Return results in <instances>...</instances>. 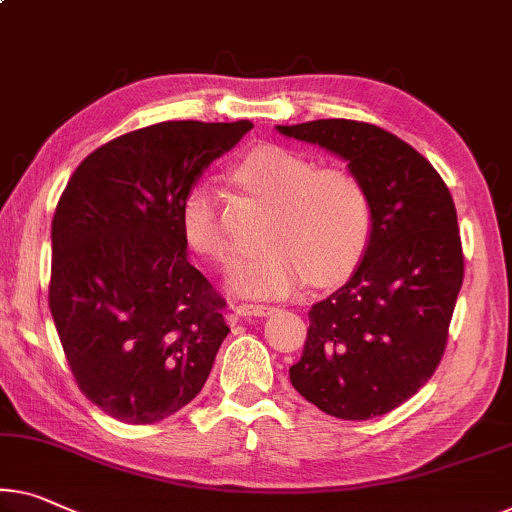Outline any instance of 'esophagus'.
I'll list each match as a JSON object with an SVG mask.
<instances>
[{
	"instance_id": "34e87169",
	"label": "esophagus",
	"mask_w": 512,
	"mask_h": 512,
	"mask_svg": "<svg viewBox=\"0 0 512 512\" xmlns=\"http://www.w3.org/2000/svg\"><path fill=\"white\" fill-rule=\"evenodd\" d=\"M273 310H276L273 305H264V303H239L234 308V312L239 317H269Z\"/></svg>"
}]
</instances>
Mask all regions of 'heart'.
Here are the masks:
<instances>
[{"label": "heart", "instance_id": "obj_1", "mask_svg": "<svg viewBox=\"0 0 512 512\" xmlns=\"http://www.w3.org/2000/svg\"><path fill=\"white\" fill-rule=\"evenodd\" d=\"M257 200L271 204L262 253L236 266L230 287L248 296H285L310 278L333 285L356 269L368 248L372 207L363 181L347 167H315L299 151L262 144L232 172ZM183 239L195 253L230 264L234 246L225 232L220 197L211 183L183 195Z\"/></svg>", "mask_w": 512, "mask_h": 512}]
</instances>
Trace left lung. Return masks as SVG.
Wrapping results in <instances>:
<instances>
[{"instance_id": "left-lung-1", "label": "left lung", "mask_w": 512, "mask_h": 512, "mask_svg": "<svg viewBox=\"0 0 512 512\" xmlns=\"http://www.w3.org/2000/svg\"><path fill=\"white\" fill-rule=\"evenodd\" d=\"M347 160L368 190V248L345 285L315 303L292 386L324 414L368 421L434 375L464 278L453 197L439 172L384 128L352 119L276 126Z\"/></svg>"}]
</instances>
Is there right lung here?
I'll use <instances>...</instances> for the list:
<instances>
[{
  "label": "right lung",
  "mask_w": 512,
  "mask_h": 512,
  "mask_svg": "<svg viewBox=\"0 0 512 512\" xmlns=\"http://www.w3.org/2000/svg\"><path fill=\"white\" fill-rule=\"evenodd\" d=\"M253 124L163 121L82 160L52 218L50 312L80 391L121 423L177 414L202 391L225 301L188 262L181 202Z\"/></svg>",
  "instance_id": "add662e5"
}]
</instances>
